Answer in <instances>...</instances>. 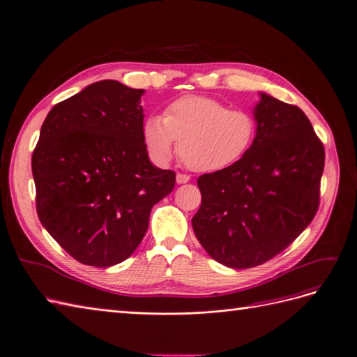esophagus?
<instances>
[{"mask_svg":"<svg viewBox=\"0 0 357 357\" xmlns=\"http://www.w3.org/2000/svg\"><path fill=\"white\" fill-rule=\"evenodd\" d=\"M188 181H190L188 175H182V174L176 175V183H179V185H181V183H187Z\"/></svg>","mask_w":357,"mask_h":357,"instance_id":"esophagus-1","label":"esophagus"}]
</instances>
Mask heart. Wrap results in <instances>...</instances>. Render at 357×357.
I'll use <instances>...</instances> for the list:
<instances>
[{
	"mask_svg": "<svg viewBox=\"0 0 357 357\" xmlns=\"http://www.w3.org/2000/svg\"><path fill=\"white\" fill-rule=\"evenodd\" d=\"M253 113L231 109L219 100L188 96L172 102L163 117L153 114L142 125V138L157 162L175 150L194 172H219L238 163L256 138Z\"/></svg>",
	"mask_w": 357,
	"mask_h": 357,
	"instance_id": "b5f03b06",
	"label": "heart"
}]
</instances>
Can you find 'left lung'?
<instances>
[{"mask_svg": "<svg viewBox=\"0 0 357 357\" xmlns=\"http://www.w3.org/2000/svg\"><path fill=\"white\" fill-rule=\"evenodd\" d=\"M256 138L238 163L197 179L192 229L207 255L232 269L275 257L305 231L319 206L325 151L298 107L259 92Z\"/></svg>", "mask_w": 357, "mask_h": 357, "instance_id": "obj_1", "label": "left lung"}]
</instances>
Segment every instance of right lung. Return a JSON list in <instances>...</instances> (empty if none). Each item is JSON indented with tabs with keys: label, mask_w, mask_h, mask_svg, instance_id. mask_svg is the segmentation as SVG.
<instances>
[{
	"label": "right lung",
	"mask_w": 357,
	"mask_h": 357,
	"mask_svg": "<svg viewBox=\"0 0 357 357\" xmlns=\"http://www.w3.org/2000/svg\"><path fill=\"white\" fill-rule=\"evenodd\" d=\"M144 89L105 79L50 110L32 154L36 212L72 257L110 268L126 260L150 213L175 187L142 138Z\"/></svg>",
	"instance_id": "obj_1"
}]
</instances>
